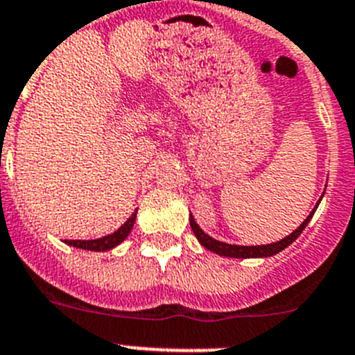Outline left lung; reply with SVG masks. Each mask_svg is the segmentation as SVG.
Returning <instances> with one entry per match:
<instances>
[{"instance_id": "1", "label": "left lung", "mask_w": 355, "mask_h": 355, "mask_svg": "<svg viewBox=\"0 0 355 355\" xmlns=\"http://www.w3.org/2000/svg\"><path fill=\"white\" fill-rule=\"evenodd\" d=\"M322 200V198H320ZM320 200H318V203H320ZM317 203V207H318ZM317 207L309 212V216L306 217L304 221H302V225L299 226V228L295 230V232H292L288 235V237L281 239V241L277 242H272V244H265V245H237V244H226V242H221V241H216V239H212L209 235V233H205L203 230L198 226V223L194 221L193 214H189V223H191V228H193L194 235H196L198 242H200L203 248H207L209 251H212V253L219 254V257H228V258H269V257H274V254H277L279 251H283L285 248H288L290 244H292L293 241H295L299 235L302 233V230L308 226V223L311 221L313 214H315V210H317Z\"/></svg>"}]
</instances>
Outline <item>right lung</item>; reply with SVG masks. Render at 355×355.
<instances>
[{"label":"right lung","mask_w":355,"mask_h":355,"mask_svg":"<svg viewBox=\"0 0 355 355\" xmlns=\"http://www.w3.org/2000/svg\"><path fill=\"white\" fill-rule=\"evenodd\" d=\"M136 214H138V210H134L132 216H130L116 232L110 233L106 237L94 239V241H65V244L78 249H86V251H110V249L116 248L118 244H122V242L129 237L130 230H132L134 226V221H136Z\"/></svg>","instance_id":"1"}]
</instances>
